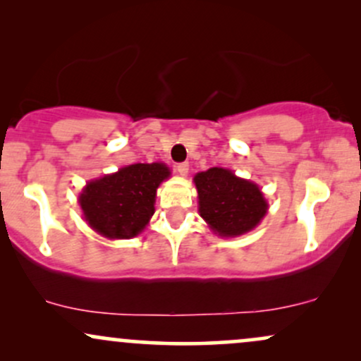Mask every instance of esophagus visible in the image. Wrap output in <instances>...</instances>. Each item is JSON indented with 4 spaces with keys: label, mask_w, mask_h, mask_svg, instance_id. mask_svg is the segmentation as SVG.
<instances>
[{
    "label": "esophagus",
    "mask_w": 361,
    "mask_h": 361,
    "mask_svg": "<svg viewBox=\"0 0 361 361\" xmlns=\"http://www.w3.org/2000/svg\"><path fill=\"white\" fill-rule=\"evenodd\" d=\"M176 171L180 173L181 176H186V175H188V171H190V164L188 163H180L176 166Z\"/></svg>",
    "instance_id": "1"
}]
</instances>
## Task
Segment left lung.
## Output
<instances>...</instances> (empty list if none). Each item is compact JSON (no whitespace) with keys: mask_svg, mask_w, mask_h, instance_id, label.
Segmentation results:
<instances>
[{"mask_svg":"<svg viewBox=\"0 0 361 361\" xmlns=\"http://www.w3.org/2000/svg\"><path fill=\"white\" fill-rule=\"evenodd\" d=\"M193 181L200 217L222 238L250 233L267 215L268 204L259 186L238 178L231 169L210 168L197 173Z\"/></svg>","mask_w":361,"mask_h":361,"instance_id":"8db88e82","label":"left lung"}]
</instances>
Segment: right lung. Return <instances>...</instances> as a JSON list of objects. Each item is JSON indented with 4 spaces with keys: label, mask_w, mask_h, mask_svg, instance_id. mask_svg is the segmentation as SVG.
I'll use <instances>...</instances> for the list:
<instances>
[{
    "label": "right lung",
    "mask_w": 361,
    "mask_h": 361,
    "mask_svg": "<svg viewBox=\"0 0 361 361\" xmlns=\"http://www.w3.org/2000/svg\"><path fill=\"white\" fill-rule=\"evenodd\" d=\"M169 175L163 163H137L90 181L80 195L85 221L109 239L134 238L154 214L156 190Z\"/></svg>",
    "instance_id": "obj_1"
}]
</instances>
